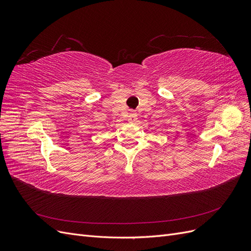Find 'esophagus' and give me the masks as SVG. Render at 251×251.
Returning <instances> with one entry per match:
<instances>
[{
  "instance_id": "1",
  "label": "esophagus",
  "mask_w": 251,
  "mask_h": 251,
  "mask_svg": "<svg viewBox=\"0 0 251 251\" xmlns=\"http://www.w3.org/2000/svg\"><path fill=\"white\" fill-rule=\"evenodd\" d=\"M127 119L128 121H131V123H134V121L137 120V114H136L134 111H131L130 114H128Z\"/></svg>"
}]
</instances>
